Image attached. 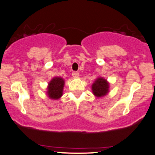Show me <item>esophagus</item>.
I'll use <instances>...</instances> for the list:
<instances>
[{
	"label": "esophagus",
	"instance_id": "34e87169",
	"mask_svg": "<svg viewBox=\"0 0 155 155\" xmlns=\"http://www.w3.org/2000/svg\"><path fill=\"white\" fill-rule=\"evenodd\" d=\"M79 72L74 71V72L72 73V76H73V77H74V78H77V77H79Z\"/></svg>",
	"mask_w": 155,
	"mask_h": 155
}]
</instances>
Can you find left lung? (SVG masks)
Returning <instances> with one entry per match:
<instances>
[{
  "label": "left lung",
  "mask_w": 155,
  "mask_h": 155,
  "mask_svg": "<svg viewBox=\"0 0 155 155\" xmlns=\"http://www.w3.org/2000/svg\"><path fill=\"white\" fill-rule=\"evenodd\" d=\"M109 82L104 77H97L92 84V94L96 97H103L109 92Z\"/></svg>",
  "instance_id": "left-lung-1"
}]
</instances>
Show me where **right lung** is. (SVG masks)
I'll use <instances>...</instances> for the list:
<instances>
[{"mask_svg": "<svg viewBox=\"0 0 155 155\" xmlns=\"http://www.w3.org/2000/svg\"><path fill=\"white\" fill-rule=\"evenodd\" d=\"M65 80L60 76H55L48 83L47 95L51 100H59L63 94Z\"/></svg>", "mask_w": 155, "mask_h": 155, "instance_id": "add662e5", "label": "right lung"}]
</instances>
